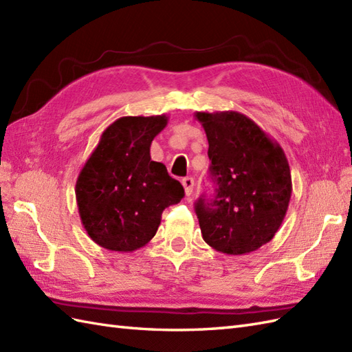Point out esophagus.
<instances>
[{
    "label": "esophagus",
    "instance_id": "esophagus-1",
    "mask_svg": "<svg viewBox=\"0 0 352 352\" xmlns=\"http://www.w3.org/2000/svg\"><path fill=\"white\" fill-rule=\"evenodd\" d=\"M182 185L185 188V194L190 197L192 194V190H194V179L192 177L182 179Z\"/></svg>",
    "mask_w": 352,
    "mask_h": 352
}]
</instances>
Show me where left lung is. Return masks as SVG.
Listing matches in <instances>:
<instances>
[{"instance_id":"1","label":"left lung","mask_w":352,"mask_h":352,"mask_svg":"<svg viewBox=\"0 0 352 352\" xmlns=\"http://www.w3.org/2000/svg\"><path fill=\"white\" fill-rule=\"evenodd\" d=\"M212 161L215 195L195 203L204 242L227 255H243L270 242L285 218L293 191L280 144L251 118L234 110L197 111Z\"/></svg>"}]
</instances>
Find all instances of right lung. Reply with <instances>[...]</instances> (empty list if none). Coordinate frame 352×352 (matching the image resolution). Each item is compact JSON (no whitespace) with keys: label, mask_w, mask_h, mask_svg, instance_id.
<instances>
[{"label":"right lung","mask_w":352,"mask_h":352,"mask_svg":"<svg viewBox=\"0 0 352 352\" xmlns=\"http://www.w3.org/2000/svg\"><path fill=\"white\" fill-rule=\"evenodd\" d=\"M168 116H122L102 131L76 181V201L88 236L116 252L140 250L155 236L167 206L184 199L179 181L152 161V140Z\"/></svg>","instance_id":"obj_1"}]
</instances>
